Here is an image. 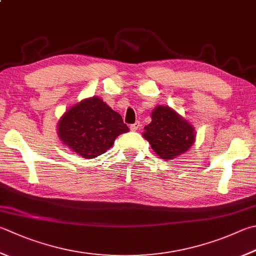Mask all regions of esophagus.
Masks as SVG:
<instances>
[{"label":"esophagus","instance_id":"esophagus-1","mask_svg":"<svg viewBox=\"0 0 256 256\" xmlns=\"http://www.w3.org/2000/svg\"><path fill=\"white\" fill-rule=\"evenodd\" d=\"M142 127V124H140V122H134V124H132V126H130V130H132V132H137V130Z\"/></svg>","mask_w":256,"mask_h":256}]
</instances>
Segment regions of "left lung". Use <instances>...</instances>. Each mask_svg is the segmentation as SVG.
<instances>
[{
  "label": "left lung",
  "mask_w": 256,
  "mask_h": 256,
  "mask_svg": "<svg viewBox=\"0 0 256 256\" xmlns=\"http://www.w3.org/2000/svg\"><path fill=\"white\" fill-rule=\"evenodd\" d=\"M150 116L152 122L144 127L142 137L159 158L172 160L194 144L195 128L172 108L157 106Z\"/></svg>",
  "instance_id": "obj_1"
}]
</instances>
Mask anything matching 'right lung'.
I'll list each match as a JSON object with an SVG mask.
<instances>
[{
    "instance_id": "right-lung-1",
    "label": "right lung",
    "mask_w": 256,
    "mask_h": 256,
    "mask_svg": "<svg viewBox=\"0 0 256 256\" xmlns=\"http://www.w3.org/2000/svg\"><path fill=\"white\" fill-rule=\"evenodd\" d=\"M56 130L66 147L91 159L112 148L116 138L128 132L129 128L102 99L91 97L71 106L61 116Z\"/></svg>"
}]
</instances>
